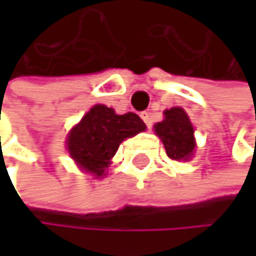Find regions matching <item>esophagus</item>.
Masks as SVG:
<instances>
[{"label": "esophagus", "instance_id": "esophagus-1", "mask_svg": "<svg viewBox=\"0 0 256 256\" xmlns=\"http://www.w3.org/2000/svg\"><path fill=\"white\" fill-rule=\"evenodd\" d=\"M141 118H142V121L146 122L147 127H152V116H150L149 112H142L141 114Z\"/></svg>", "mask_w": 256, "mask_h": 256}]
</instances>
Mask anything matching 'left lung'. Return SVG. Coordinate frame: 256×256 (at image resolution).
Instances as JSON below:
<instances>
[{"instance_id":"8db88e82","label":"left lung","mask_w":256,"mask_h":256,"mask_svg":"<svg viewBox=\"0 0 256 256\" xmlns=\"http://www.w3.org/2000/svg\"><path fill=\"white\" fill-rule=\"evenodd\" d=\"M155 134L161 138L166 154L170 160L188 161L195 150V136L192 122L181 107H172L164 112V120L154 126Z\"/></svg>"}]
</instances>
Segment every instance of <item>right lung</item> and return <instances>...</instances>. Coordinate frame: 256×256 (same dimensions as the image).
Masks as SVG:
<instances>
[{
  "label": "right lung",
  "instance_id": "obj_1",
  "mask_svg": "<svg viewBox=\"0 0 256 256\" xmlns=\"http://www.w3.org/2000/svg\"><path fill=\"white\" fill-rule=\"evenodd\" d=\"M146 130L142 120L132 112L116 115L112 107L96 104L67 135V150L87 174L106 175L120 144Z\"/></svg>",
  "mask_w": 256,
  "mask_h": 256
}]
</instances>
